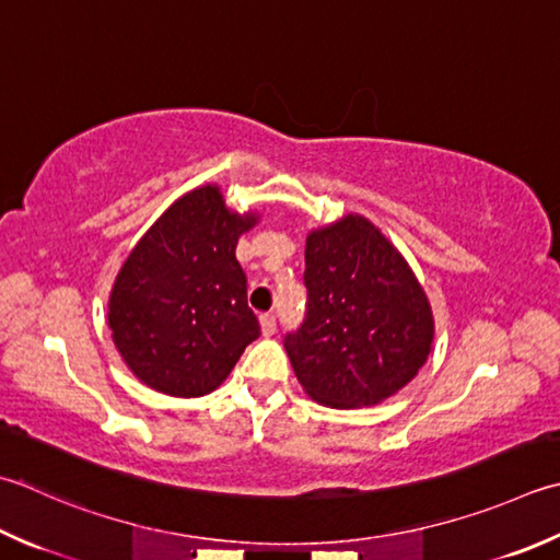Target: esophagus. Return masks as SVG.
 <instances>
[{"label": "esophagus", "instance_id": "34e87169", "mask_svg": "<svg viewBox=\"0 0 560 560\" xmlns=\"http://www.w3.org/2000/svg\"><path fill=\"white\" fill-rule=\"evenodd\" d=\"M259 325H261V335H265V337L277 332V317H273L271 313L259 315Z\"/></svg>", "mask_w": 560, "mask_h": 560}]
</instances>
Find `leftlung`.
<instances>
[{
	"instance_id": "1",
	"label": "left lung",
	"mask_w": 560,
	"mask_h": 560,
	"mask_svg": "<svg viewBox=\"0 0 560 560\" xmlns=\"http://www.w3.org/2000/svg\"><path fill=\"white\" fill-rule=\"evenodd\" d=\"M305 317L283 337L295 378L327 408H364L408 386L432 352L427 293L396 245L364 215L311 230Z\"/></svg>"
}]
</instances>
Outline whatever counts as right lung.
Returning a JSON list of instances; mask_svg holds the SVG:
<instances>
[{
    "label": "right lung",
    "mask_w": 560,
    "mask_h": 560,
    "mask_svg": "<svg viewBox=\"0 0 560 560\" xmlns=\"http://www.w3.org/2000/svg\"><path fill=\"white\" fill-rule=\"evenodd\" d=\"M259 221L230 211L206 184L164 211L130 252L108 295V327L126 366L160 393L215 390L259 337L237 240Z\"/></svg>",
    "instance_id": "add662e5"
}]
</instances>
